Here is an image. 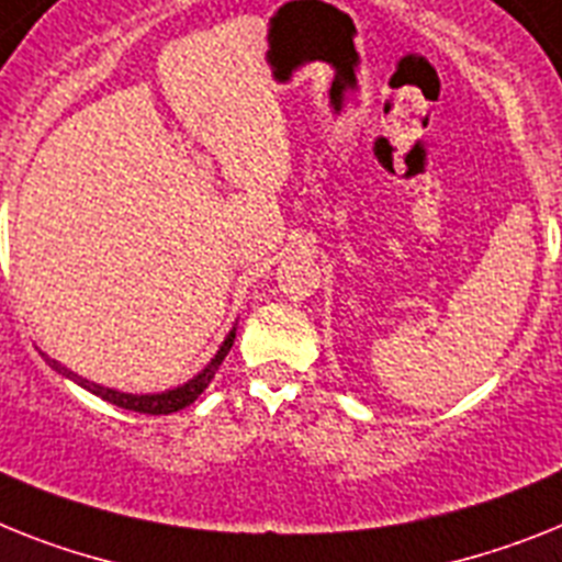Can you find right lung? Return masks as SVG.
Listing matches in <instances>:
<instances>
[{"label": "right lung", "mask_w": 562, "mask_h": 562, "mask_svg": "<svg viewBox=\"0 0 562 562\" xmlns=\"http://www.w3.org/2000/svg\"><path fill=\"white\" fill-rule=\"evenodd\" d=\"M234 337H237V328H231V334L225 337V342L220 346V351L214 353V360H211L209 366L200 371V374L193 376V380H188L186 385H177V389L162 391V394H125V391L105 389V385H97V383H91V380H85V376L74 374L70 369H65L63 362L50 360L48 353H45V360H48L50 369H56L59 374H65L68 380H74L77 385H82V389H88L91 394H97V397L108 400V403H113V405H120V408H128V412H136V414H173V412H179V408L191 405L193 400L200 397L202 391L209 389V383L214 380L216 369L223 366L225 353H228L231 346H234Z\"/></svg>", "instance_id": "add662e5"}]
</instances>
